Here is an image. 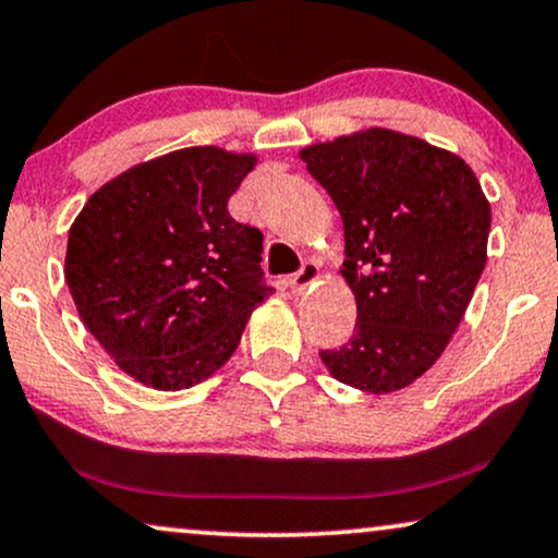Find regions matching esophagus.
<instances>
[{
	"label": "esophagus",
	"mask_w": 558,
	"mask_h": 558,
	"mask_svg": "<svg viewBox=\"0 0 558 558\" xmlns=\"http://www.w3.org/2000/svg\"><path fill=\"white\" fill-rule=\"evenodd\" d=\"M318 272H322V270H318L316 263H311V259H308V263H303L301 270L291 278V291L293 293L306 291L308 286H314L316 280H318Z\"/></svg>",
	"instance_id": "1"
}]
</instances>
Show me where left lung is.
Here are the masks:
<instances>
[{"label": "left lung", "instance_id": "8db88e82", "mask_svg": "<svg viewBox=\"0 0 558 558\" xmlns=\"http://www.w3.org/2000/svg\"><path fill=\"white\" fill-rule=\"evenodd\" d=\"M344 221L354 333L322 362L373 396L430 369L457 331L487 263L489 211L459 155L403 132L369 128L299 153Z\"/></svg>", "mask_w": 558, "mask_h": 558}]
</instances>
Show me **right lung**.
I'll return each mask as SVG.
<instances>
[{
  "instance_id": "add662e5",
  "label": "right lung",
  "mask_w": 558,
  "mask_h": 558,
  "mask_svg": "<svg viewBox=\"0 0 558 558\" xmlns=\"http://www.w3.org/2000/svg\"><path fill=\"white\" fill-rule=\"evenodd\" d=\"M257 155L183 147L111 178L71 225L65 283L122 373L155 390L204 383L263 303V232L227 204Z\"/></svg>"
}]
</instances>
